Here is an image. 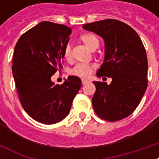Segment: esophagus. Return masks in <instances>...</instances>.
<instances>
[{"label":"esophagus","instance_id":"34e87169","mask_svg":"<svg viewBox=\"0 0 159 159\" xmlns=\"http://www.w3.org/2000/svg\"><path fill=\"white\" fill-rule=\"evenodd\" d=\"M89 83V81H88V80L87 79H82V83H83V84H86V83Z\"/></svg>","mask_w":159,"mask_h":159}]
</instances>
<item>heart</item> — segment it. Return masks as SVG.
<instances>
[{"label": "heart", "instance_id": "obj_1", "mask_svg": "<svg viewBox=\"0 0 159 159\" xmlns=\"http://www.w3.org/2000/svg\"><path fill=\"white\" fill-rule=\"evenodd\" d=\"M79 39L90 49L95 50L100 45V41L94 34L93 33H84L81 35ZM64 58L66 59H70L71 57V49L70 45H66L64 49ZM93 69V65L88 63H77L76 66L70 70V74L74 76H81V77H87L92 73Z\"/></svg>", "mask_w": 159, "mask_h": 159}]
</instances>
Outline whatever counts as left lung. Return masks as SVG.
I'll use <instances>...</instances> for the list:
<instances>
[{"mask_svg": "<svg viewBox=\"0 0 159 159\" xmlns=\"http://www.w3.org/2000/svg\"><path fill=\"white\" fill-rule=\"evenodd\" d=\"M83 28L104 39L105 59L96 75L112 79L110 85L93 82V110L109 122L123 119L133 113L147 90L148 63L143 43L134 30L116 19L89 23Z\"/></svg>", "mask_w": 159, "mask_h": 159, "instance_id": "obj_1", "label": "left lung"}]
</instances>
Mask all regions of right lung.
Returning a JSON list of instances; mask_svg holds the SVG:
<instances>
[{
  "label": "right lung",
  "instance_id": "obj_1",
  "mask_svg": "<svg viewBox=\"0 0 159 159\" xmlns=\"http://www.w3.org/2000/svg\"><path fill=\"white\" fill-rule=\"evenodd\" d=\"M71 29L43 21L20 36L12 57V75L19 101L30 117L44 124L60 122L68 115L82 86L76 76L59 85L51 76L62 68L64 49Z\"/></svg>",
  "mask_w": 159,
  "mask_h": 159
}]
</instances>
